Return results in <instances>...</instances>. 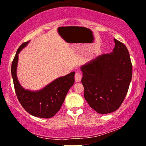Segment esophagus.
Segmentation results:
<instances>
[{"instance_id": "esophagus-1", "label": "esophagus", "mask_w": 146, "mask_h": 146, "mask_svg": "<svg viewBox=\"0 0 146 146\" xmlns=\"http://www.w3.org/2000/svg\"><path fill=\"white\" fill-rule=\"evenodd\" d=\"M81 75L79 73H75V81L76 82H80L81 80Z\"/></svg>"}]
</instances>
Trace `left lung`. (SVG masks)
<instances>
[{
  "mask_svg": "<svg viewBox=\"0 0 146 146\" xmlns=\"http://www.w3.org/2000/svg\"><path fill=\"white\" fill-rule=\"evenodd\" d=\"M115 47L81 67L84 98L101 114L113 112L123 103L132 78V65L124 44L114 38Z\"/></svg>",
  "mask_w": 146,
  "mask_h": 146,
  "instance_id": "8db88e82",
  "label": "left lung"
}]
</instances>
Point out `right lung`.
I'll use <instances>...</instances> for the list:
<instances>
[{"label":"right lung","mask_w":146,"mask_h":146,"mask_svg":"<svg viewBox=\"0 0 146 146\" xmlns=\"http://www.w3.org/2000/svg\"><path fill=\"white\" fill-rule=\"evenodd\" d=\"M25 42L17 50L12 65L11 74L17 98L21 106L31 115L40 118L53 117L61 108L66 95L75 82V72L58 77L43 88L37 91L25 89L17 78L19 54L29 43Z\"/></svg>","instance_id":"obj_1"}]
</instances>
